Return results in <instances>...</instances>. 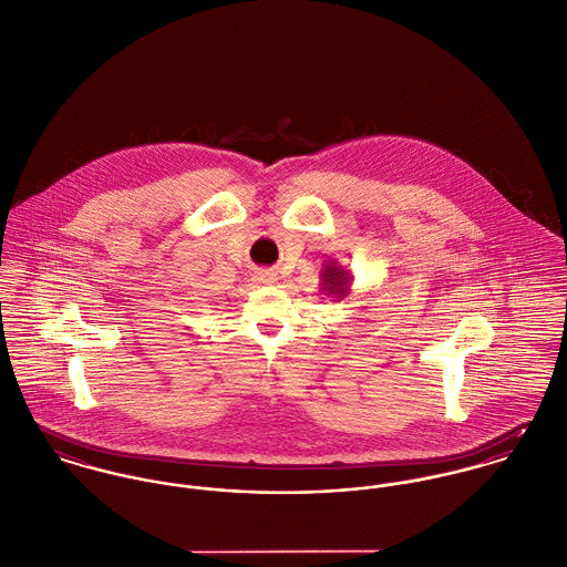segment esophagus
Segmentation results:
<instances>
[{
  "mask_svg": "<svg viewBox=\"0 0 567 567\" xmlns=\"http://www.w3.org/2000/svg\"><path fill=\"white\" fill-rule=\"evenodd\" d=\"M256 280H258L260 285H274L278 278H276V274H274V271L262 269V271H258V274H256Z\"/></svg>",
  "mask_w": 567,
  "mask_h": 567,
  "instance_id": "obj_1",
  "label": "esophagus"
}]
</instances>
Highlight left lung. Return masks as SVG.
<instances>
[{"mask_svg":"<svg viewBox=\"0 0 567 567\" xmlns=\"http://www.w3.org/2000/svg\"><path fill=\"white\" fill-rule=\"evenodd\" d=\"M319 278H321V282H319L321 293L334 298V302H341L350 296V285H352L354 278H352L350 269H343L337 260L326 262Z\"/></svg>","mask_w":567,"mask_h":567,"instance_id":"8db88e82","label":"left lung"}]
</instances>
